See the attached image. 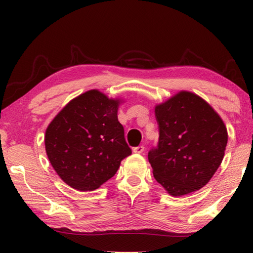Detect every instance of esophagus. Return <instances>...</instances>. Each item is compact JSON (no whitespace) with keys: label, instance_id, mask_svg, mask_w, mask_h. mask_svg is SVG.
Listing matches in <instances>:
<instances>
[{"label":"esophagus","instance_id":"obj_1","mask_svg":"<svg viewBox=\"0 0 253 253\" xmlns=\"http://www.w3.org/2000/svg\"><path fill=\"white\" fill-rule=\"evenodd\" d=\"M144 151H145V147L143 146V145H139V146L132 148V152L137 153V154H142Z\"/></svg>","mask_w":253,"mask_h":253}]
</instances>
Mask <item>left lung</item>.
I'll use <instances>...</instances> for the list:
<instances>
[{
	"label": "left lung",
	"instance_id": "obj_1",
	"mask_svg": "<svg viewBox=\"0 0 253 253\" xmlns=\"http://www.w3.org/2000/svg\"><path fill=\"white\" fill-rule=\"evenodd\" d=\"M160 137L148 152L156 181L173 196L198 191L219 169L228 131L223 121L195 93L181 91L155 107Z\"/></svg>",
	"mask_w": 253,
	"mask_h": 253
}]
</instances>
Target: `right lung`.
Here are the masks:
<instances>
[{
  "label": "right lung",
  "instance_id": "add662e5",
  "mask_svg": "<svg viewBox=\"0 0 253 253\" xmlns=\"http://www.w3.org/2000/svg\"><path fill=\"white\" fill-rule=\"evenodd\" d=\"M118 105L119 100L93 89L72 99L46 128V155L69 186L96 190L131 154L118 122Z\"/></svg>",
  "mask_w": 253,
  "mask_h": 253
}]
</instances>
